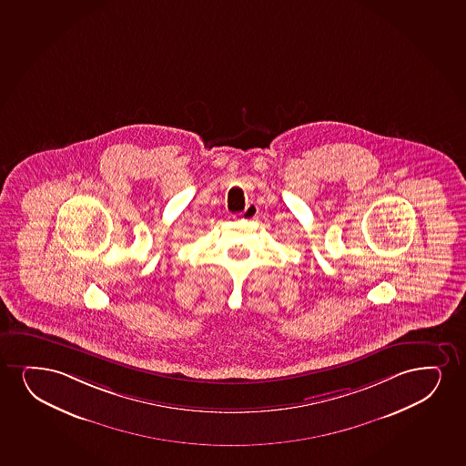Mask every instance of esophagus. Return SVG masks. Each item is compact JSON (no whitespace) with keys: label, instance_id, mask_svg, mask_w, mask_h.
Masks as SVG:
<instances>
[{"label":"esophagus","instance_id":"1","mask_svg":"<svg viewBox=\"0 0 466 466\" xmlns=\"http://www.w3.org/2000/svg\"><path fill=\"white\" fill-rule=\"evenodd\" d=\"M257 214H258V207L255 203H248L246 209L239 212V214H236L235 218H242V220H252V218H257Z\"/></svg>","mask_w":466,"mask_h":466}]
</instances>
